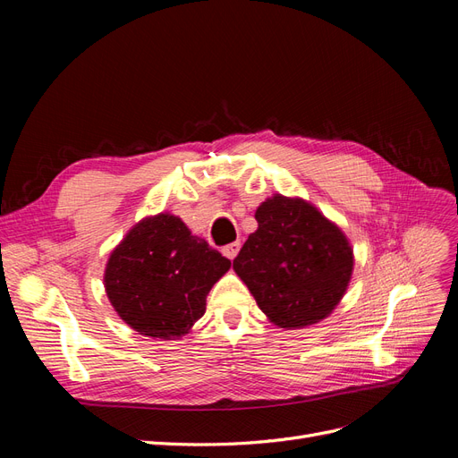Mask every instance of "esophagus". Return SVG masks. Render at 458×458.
Here are the masks:
<instances>
[{
	"instance_id": "obj_1",
	"label": "esophagus",
	"mask_w": 458,
	"mask_h": 458,
	"mask_svg": "<svg viewBox=\"0 0 458 458\" xmlns=\"http://www.w3.org/2000/svg\"><path fill=\"white\" fill-rule=\"evenodd\" d=\"M239 250H241V242L237 241V242H231V244H227V246H224V256L225 258H229V259H234V256L239 254Z\"/></svg>"
}]
</instances>
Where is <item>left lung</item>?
Returning <instances> with one entry per match:
<instances>
[{
	"instance_id": "8db88e82",
	"label": "left lung",
	"mask_w": 458,
	"mask_h": 458,
	"mask_svg": "<svg viewBox=\"0 0 458 458\" xmlns=\"http://www.w3.org/2000/svg\"><path fill=\"white\" fill-rule=\"evenodd\" d=\"M258 229L233 259V269L269 321L306 328L336 310L353 273L345 233L300 197L276 195L256 210Z\"/></svg>"
}]
</instances>
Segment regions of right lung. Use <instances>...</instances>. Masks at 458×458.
<instances>
[{
	"instance_id": "right-lung-1",
	"label": "right lung",
	"mask_w": 458,
	"mask_h": 458,
	"mask_svg": "<svg viewBox=\"0 0 458 458\" xmlns=\"http://www.w3.org/2000/svg\"><path fill=\"white\" fill-rule=\"evenodd\" d=\"M231 267L170 212L147 216L108 256L105 293L114 311L143 336H185L206 311V296Z\"/></svg>"
}]
</instances>
